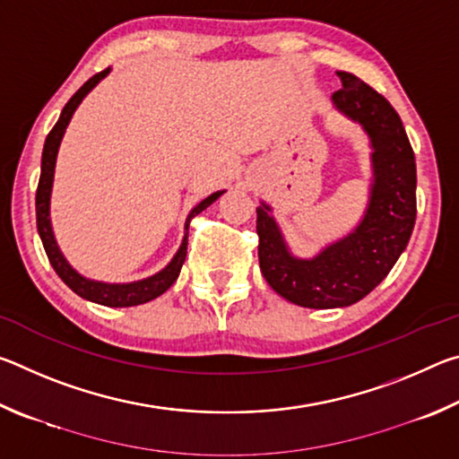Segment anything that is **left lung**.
Segmentation results:
<instances>
[{"instance_id":"1","label":"left lung","mask_w":459,"mask_h":459,"mask_svg":"<svg viewBox=\"0 0 459 459\" xmlns=\"http://www.w3.org/2000/svg\"><path fill=\"white\" fill-rule=\"evenodd\" d=\"M332 103L364 129L372 182L360 222L309 259L295 257L271 206L257 208L259 265L267 283L295 306L328 309L360 301L383 281L405 251L417 216L415 153L391 103L351 73Z\"/></svg>"}]
</instances>
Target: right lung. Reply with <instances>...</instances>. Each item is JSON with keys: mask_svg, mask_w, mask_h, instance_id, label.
<instances>
[{"mask_svg": "<svg viewBox=\"0 0 459 459\" xmlns=\"http://www.w3.org/2000/svg\"><path fill=\"white\" fill-rule=\"evenodd\" d=\"M111 73V68H105L103 73H99L89 79L82 87L74 92L73 99L68 100L62 108L60 117L56 121V126L52 127V131L46 137L44 143V152H42V174H40V182H38V190H36V224H38V235L42 238L44 251L48 255L50 265L56 271L58 277L65 281L71 290L81 295L82 299L95 301V304L107 306V307H131V306H142L152 301L155 298H160L161 293L168 291L169 287L174 285V281L180 275V269L186 261V251H188V227L190 221L194 216L200 214L204 208L212 204L214 200H219L227 190H219L211 194V196L198 202L196 206L192 208L188 219H186L184 224V238L182 245L178 248L174 259L168 263V265L158 271V273L145 279H139V281H131V283H105V281H95V279H89L81 275L71 263L66 261L65 255H62L60 247L56 243V237H54L52 230V221H50V196H52V184H54V168H56V155H58V147L62 137H65V131L71 123L73 115L76 111V107L82 103V99L89 95V92L97 87V84L105 79V76Z\"/></svg>", "mask_w": 459, "mask_h": 459, "instance_id": "obj_1", "label": "right lung"}]
</instances>
